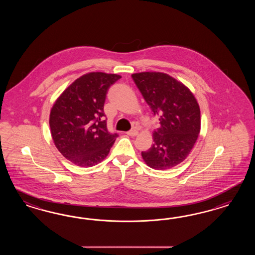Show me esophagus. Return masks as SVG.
Returning a JSON list of instances; mask_svg holds the SVG:
<instances>
[{"mask_svg":"<svg viewBox=\"0 0 255 255\" xmlns=\"http://www.w3.org/2000/svg\"><path fill=\"white\" fill-rule=\"evenodd\" d=\"M127 134L130 136H136L138 134V131L136 130H131V131H127Z\"/></svg>","mask_w":255,"mask_h":255,"instance_id":"esophagus-1","label":"esophagus"}]
</instances>
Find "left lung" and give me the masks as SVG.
I'll return each instance as SVG.
<instances>
[{
  "instance_id": "left-lung-1",
  "label": "left lung",
  "mask_w": 255,
  "mask_h": 255,
  "mask_svg": "<svg viewBox=\"0 0 255 255\" xmlns=\"http://www.w3.org/2000/svg\"><path fill=\"white\" fill-rule=\"evenodd\" d=\"M131 77L160 127L153 132V144L142 151L143 160L156 170H167L183 162L200 132V108L184 84L160 72H142Z\"/></svg>"
}]
</instances>
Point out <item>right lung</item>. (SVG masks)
Segmentation results:
<instances>
[{
	"label": "right lung",
	"instance_id": "obj_1",
	"mask_svg": "<svg viewBox=\"0 0 255 255\" xmlns=\"http://www.w3.org/2000/svg\"><path fill=\"white\" fill-rule=\"evenodd\" d=\"M121 76L93 72L76 79L56 100L49 115L52 139L67 160L91 167L105 160L119 136L109 132L104 105Z\"/></svg>",
	"mask_w": 255,
	"mask_h": 255
}]
</instances>
